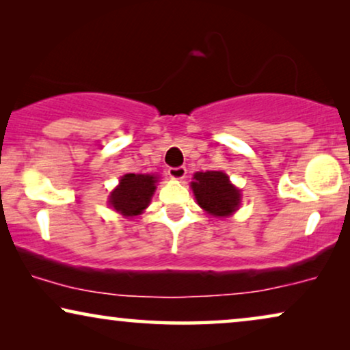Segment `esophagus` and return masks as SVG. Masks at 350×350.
<instances>
[{
    "mask_svg": "<svg viewBox=\"0 0 350 350\" xmlns=\"http://www.w3.org/2000/svg\"><path fill=\"white\" fill-rule=\"evenodd\" d=\"M169 175H170V178H174V180H183L186 176V169L185 167H170Z\"/></svg>",
    "mask_w": 350,
    "mask_h": 350,
    "instance_id": "obj_1",
    "label": "esophagus"
}]
</instances>
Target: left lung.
I'll return each mask as SVG.
<instances>
[{"mask_svg": "<svg viewBox=\"0 0 350 350\" xmlns=\"http://www.w3.org/2000/svg\"><path fill=\"white\" fill-rule=\"evenodd\" d=\"M191 189L199 207L218 218H226L241 205V189H237L229 176L219 170H207L194 174Z\"/></svg>", "mask_w": 350, "mask_h": 350, "instance_id": "8db88e82", "label": "left lung"}]
</instances>
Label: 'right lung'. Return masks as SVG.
Wrapping results in <instances>:
<instances>
[{
    "label": "right lung",
    "instance_id": "1",
    "mask_svg": "<svg viewBox=\"0 0 350 350\" xmlns=\"http://www.w3.org/2000/svg\"><path fill=\"white\" fill-rule=\"evenodd\" d=\"M157 178L148 174H126L109 194L108 204L122 217H137L150 205Z\"/></svg>",
    "mask_w": 350,
    "mask_h": 350
}]
</instances>
